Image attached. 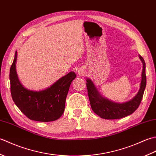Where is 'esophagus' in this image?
I'll list each match as a JSON object with an SVG mask.
<instances>
[{
  "instance_id": "obj_1",
  "label": "esophagus",
  "mask_w": 156,
  "mask_h": 156,
  "mask_svg": "<svg viewBox=\"0 0 156 156\" xmlns=\"http://www.w3.org/2000/svg\"><path fill=\"white\" fill-rule=\"evenodd\" d=\"M78 74L79 75V76H84V71H82V69H79V70L78 71Z\"/></svg>"
}]
</instances>
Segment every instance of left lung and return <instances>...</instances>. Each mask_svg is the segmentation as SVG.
Segmentation results:
<instances>
[{"label": "left lung", "instance_id": "8db88e82", "mask_svg": "<svg viewBox=\"0 0 156 156\" xmlns=\"http://www.w3.org/2000/svg\"><path fill=\"white\" fill-rule=\"evenodd\" d=\"M140 59L143 64L142 77L140 88L137 94L127 102L117 103L102 97L90 79L87 78V87L91 108L96 114L102 119H117L131 115L140 106L145 87H146V75H145V63L144 58L140 55Z\"/></svg>", "mask_w": 156, "mask_h": 156}]
</instances>
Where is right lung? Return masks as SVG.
<instances>
[{
  "label": "right lung",
  "instance_id": "right-lung-1",
  "mask_svg": "<svg viewBox=\"0 0 156 156\" xmlns=\"http://www.w3.org/2000/svg\"><path fill=\"white\" fill-rule=\"evenodd\" d=\"M16 51L9 78L12 98L16 107L31 120L41 122L57 120L64 113L66 97L72 82L76 77V74L69 72L45 90H27L19 82L16 71Z\"/></svg>",
  "mask_w": 156,
  "mask_h": 156
}]
</instances>
